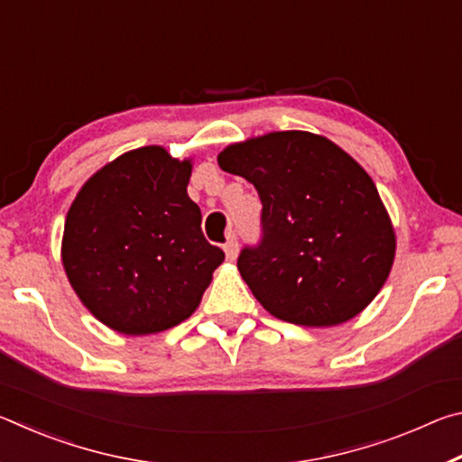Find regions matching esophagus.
<instances>
[{"mask_svg": "<svg viewBox=\"0 0 462 462\" xmlns=\"http://www.w3.org/2000/svg\"><path fill=\"white\" fill-rule=\"evenodd\" d=\"M224 253H226V256H228V261L236 259V254H238V240H236V236H234V234H230L228 240L224 242Z\"/></svg>", "mask_w": 462, "mask_h": 462, "instance_id": "1", "label": "esophagus"}]
</instances>
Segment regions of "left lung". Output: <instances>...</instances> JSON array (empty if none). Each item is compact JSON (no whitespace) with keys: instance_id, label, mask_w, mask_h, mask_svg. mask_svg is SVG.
I'll use <instances>...</instances> for the list:
<instances>
[{"instance_id":"obj_1","label":"left lung","mask_w":462,"mask_h":462,"mask_svg":"<svg viewBox=\"0 0 462 462\" xmlns=\"http://www.w3.org/2000/svg\"><path fill=\"white\" fill-rule=\"evenodd\" d=\"M217 165L259 191L263 236L242 248L238 271L269 314L328 328L369 306L393 264L395 232L353 156L287 130L230 144Z\"/></svg>"}]
</instances>
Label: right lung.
Here are the masks:
<instances>
[{
    "label": "right lung",
    "instance_id": "add662e5",
    "mask_svg": "<svg viewBox=\"0 0 462 462\" xmlns=\"http://www.w3.org/2000/svg\"><path fill=\"white\" fill-rule=\"evenodd\" d=\"M189 177V159L143 146L99 169L69 208L62 267L83 306L116 332L181 324L224 261L203 236Z\"/></svg>",
    "mask_w": 462,
    "mask_h": 462
}]
</instances>
